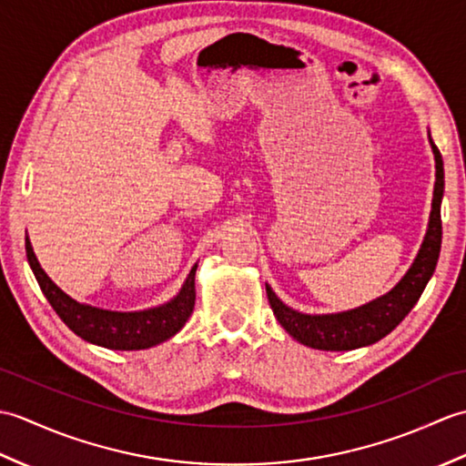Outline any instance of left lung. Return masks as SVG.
Here are the masks:
<instances>
[{"label": "left lung", "instance_id": "8db88e82", "mask_svg": "<svg viewBox=\"0 0 466 466\" xmlns=\"http://www.w3.org/2000/svg\"><path fill=\"white\" fill-rule=\"evenodd\" d=\"M431 146L434 152V162H437V182H434L431 222L420 252L407 276L379 300L350 312L326 316H309L296 312L276 299V294L266 286V294H268L274 316L292 339L319 350L360 349V346L380 340L382 336L397 329L404 316L412 310V306L419 302L424 286H427L434 268H437L442 242L441 200L444 192V167L442 156L439 147L434 146L432 137Z\"/></svg>", "mask_w": 466, "mask_h": 466}]
</instances>
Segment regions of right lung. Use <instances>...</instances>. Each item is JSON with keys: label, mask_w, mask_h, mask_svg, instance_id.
<instances>
[{"label": "right lung", "mask_w": 466, "mask_h": 466, "mask_svg": "<svg viewBox=\"0 0 466 466\" xmlns=\"http://www.w3.org/2000/svg\"><path fill=\"white\" fill-rule=\"evenodd\" d=\"M27 262L47 302L69 330L80 339L112 350H142L170 339L190 319L196 304V266L187 274L180 294L164 306L142 312H112L86 306L69 299L47 279L39 266L32 244L25 238Z\"/></svg>", "instance_id": "obj_1"}]
</instances>
